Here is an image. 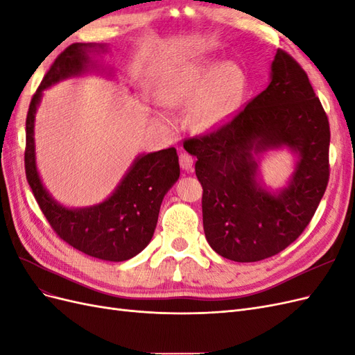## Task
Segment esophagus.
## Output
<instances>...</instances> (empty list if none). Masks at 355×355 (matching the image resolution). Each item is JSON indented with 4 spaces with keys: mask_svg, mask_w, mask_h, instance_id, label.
Segmentation results:
<instances>
[{
    "mask_svg": "<svg viewBox=\"0 0 355 355\" xmlns=\"http://www.w3.org/2000/svg\"><path fill=\"white\" fill-rule=\"evenodd\" d=\"M179 164L182 170H191L192 166H194V157L189 155L188 153H180L179 154Z\"/></svg>",
    "mask_w": 355,
    "mask_h": 355,
    "instance_id": "esophagus-1",
    "label": "esophagus"
}]
</instances>
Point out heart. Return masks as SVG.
I'll return each instance as SVG.
<instances>
[{
    "mask_svg": "<svg viewBox=\"0 0 355 355\" xmlns=\"http://www.w3.org/2000/svg\"><path fill=\"white\" fill-rule=\"evenodd\" d=\"M243 73L230 62L188 59L171 67L159 89L166 105L188 106V121L200 132L218 127L235 111L243 93ZM161 120L168 121L164 115Z\"/></svg>",
    "mask_w": 355,
    "mask_h": 355,
    "instance_id": "1",
    "label": "heart"
}]
</instances>
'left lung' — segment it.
<instances>
[{
  "label": "left lung",
  "mask_w": 355,
  "mask_h": 355,
  "mask_svg": "<svg viewBox=\"0 0 355 355\" xmlns=\"http://www.w3.org/2000/svg\"><path fill=\"white\" fill-rule=\"evenodd\" d=\"M330 127L306 72L278 50L270 85L231 120L184 148L197 157L202 227L218 254L257 262L292 244L313 219L329 182ZM286 146L297 154L289 185L268 191L260 154Z\"/></svg>",
  "instance_id": "8db88e82"
}]
</instances>
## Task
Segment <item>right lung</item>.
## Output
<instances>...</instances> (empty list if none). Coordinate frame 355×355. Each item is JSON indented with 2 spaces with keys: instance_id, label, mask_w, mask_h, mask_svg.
<instances>
[{
  "instance_id": "1",
  "label": "right lung",
  "mask_w": 355,
  "mask_h": 355,
  "mask_svg": "<svg viewBox=\"0 0 355 355\" xmlns=\"http://www.w3.org/2000/svg\"><path fill=\"white\" fill-rule=\"evenodd\" d=\"M89 51L101 53L106 47L92 42L71 44L53 62L32 96L26 115V179L41 211L63 241L92 257L123 262L141 253L151 241L161 202L180 175L179 157L175 148L139 155L112 194L96 206L68 209L49 194L35 163V112L42 92L50 85L94 68Z\"/></svg>"
}]
</instances>
